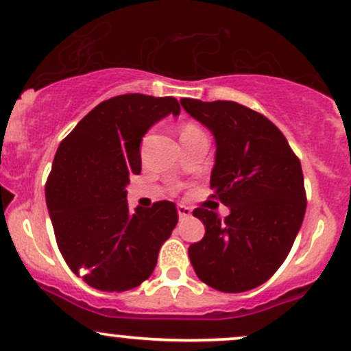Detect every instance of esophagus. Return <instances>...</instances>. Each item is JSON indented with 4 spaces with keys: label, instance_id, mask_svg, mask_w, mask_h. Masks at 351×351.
Instances as JSON below:
<instances>
[{
    "label": "esophagus",
    "instance_id": "obj_1",
    "mask_svg": "<svg viewBox=\"0 0 351 351\" xmlns=\"http://www.w3.org/2000/svg\"><path fill=\"white\" fill-rule=\"evenodd\" d=\"M177 213H179L180 218H187L192 215V210L189 207H185V205H177Z\"/></svg>",
    "mask_w": 351,
    "mask_h": 351
}]
</instances>
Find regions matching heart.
<instances>
[{
    "label": "heart",
    "mask_w": 351,
    "mask_h": 351,
    "mask_svg": "<svg viewBox=\"0 0 351 351\" xmlns=\"http://www.w3.org/2000/svg\"><path fill=\"white\" fill-rule=\"evenodd\" d=\"M197 130H200V128L193 125V123H187V125L182 128V133H191V131H197Z\"/></svg>",
    "instance_id": "b5f03b06"
}]
</instances>
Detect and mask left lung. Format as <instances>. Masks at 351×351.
Returning <instances> with one entry per match:
<instances>
[{
  "label": "left lung",
  "instance_id": "obj_1",
  "mask_svg": "<svg viewBox=\"0 0 351 351\" xmlns=\"http://www.w3.org/2000/svg\"><path fill=\"white\" fill-rule=\"evenodd\" d=\"M180 105L215 136L210 197L230 207L225 218L193 210L205 225V237L189 246L193 271L217 291L254 289L287 258L306 215L300 160L281 130L248 106L193 98Z\"/></svg>",
  "mask_w": 351,
  "mask_h": 351
}]
</instances>
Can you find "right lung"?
<instances>
[{"label": "right lung", "mask_w": 351, "mask_h": 351, "mask_svg": "<svg viewBox=\"0 0 351 351\" xmlns=\"http://www.w3.org/2000/svg\"><path fill=\"white\" fill-rule=\"evenodd\" d=\"M180 111L174 97L126 93L101 101L60 143L45 182L56 241L70 269L98 291L123 292L154 271L176 228V204L130 212L125 187L141 172L146 131Z\"/></svg>", "instance_id": "right-lung-1"}]
</instances>
